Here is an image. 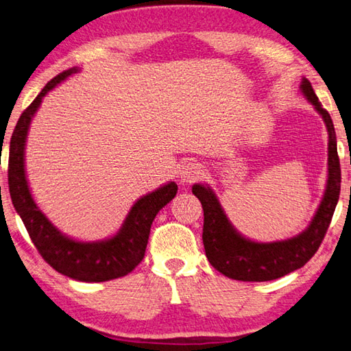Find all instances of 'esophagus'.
<instances>
[{
    "mask_svg": "<svg viewBox=\"0 0 351 351\" xmlns=\"http://www.w3.org/2000/svg\"><path fill=\"white\" fill-rule=\"evenodd\" d=\"M202 176V167L199 162L196 161H190L187 164H184V167L181 170V181L192 184L196 182L199 178Z\"/></svg>",
    "mask_w": 351,
    "mask_h": 351,
    "instance_id": "1",
    "label": "esophagus"
}]
</instances>
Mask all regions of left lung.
I'll return each mask as SVG.
<instances>
[{"mask_svg": "<svg viewBox=\"0 0 351 351\" xmlns=\"http://www.w3.org/2000/svg\"><path fill=\"white\" fill-rule=\"evenodd\" d=\"M302 93L319 112L328 132L327 189L310 226L298 237L276 242H254L234 230L213 190L201 184L192 187L204 210L202 242L208 263L227 278L237 281L263 282L301 269L317 252L333 218L341 192V164L336 132L330 113L321 106L310 81L302 78Z\"/></svg>", "mask_w": 351, "mask_h": 351, "instance_id": "1", "label": "left lung"}]
</instances>
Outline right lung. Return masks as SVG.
<instances>
[{
	"label": "right lung",
	"instance_id": "right-lung-1",
	"mask_svg": "<svg viewBox=\"0 0 351 351\" xmlns=\"http://www.w3.org/2000/svg\"><path fill=\"white\" fill-rule=\"evenodd\" d=\"M76 70L78 69H69L50 80L18 119L9 144V192L32 242L52 269L76 281L104 282L125 276L141 263L149 242L152 222L159 210L173 199L178 186L175 182H169L138 199L127 215L123 227L110 239L81 242L67 238L53 227L46 215L38 208L25 180V138H27L30 121L43 98Z\"/></svg>",
	"mask_w": 351,
	"mask_h": 351
}]
</instances>
